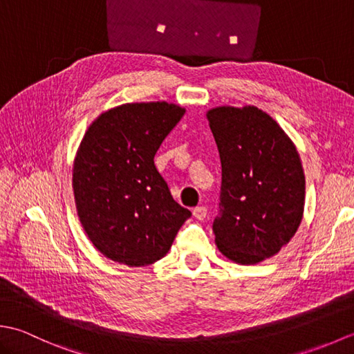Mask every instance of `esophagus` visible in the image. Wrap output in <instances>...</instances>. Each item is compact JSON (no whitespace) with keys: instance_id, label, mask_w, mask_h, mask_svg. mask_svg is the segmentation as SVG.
Masks as SVG:
<instances>
[{"instance_id":"34e87169","label":"esophagus","mask_w":354,"mask_h":354,"mask_svg":"<svg viewBox=\"0 0 354 354\" xmlns=\"http://www.w3.org/2000/svg\"><path fill=\"white\" fill-rule=\"evenodd\" d=\"M207 207H204V205H201V207H196L193 209V216L196 217L198 221H204L205 217H207Z\"/></svg>"}]
</instances>
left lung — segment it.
I'll return each mask as SVG.
<instances>
[{
    "instance_id": "left-lung-1",
    "label": "left lung",
    "mask_w": 354,
    "mask_h": 354,
    "mask_svg": "<svg viewBox=\"0 0 354 354\" xmlns=\"http://www.w3.org/2000/svg\"><path fill=\"white\" fill-rule=\"evenodd\" d=\"M222 165L219 251L240 265L272 257L295 236L304 212L299 155L272 117L255 106L207 112Z\"/></svg>"
}]
</instances>
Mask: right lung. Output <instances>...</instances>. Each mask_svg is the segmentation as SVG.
Instances as JSON below:
<instances>
[{
	"instance_id": "obj_1",
	"label": "right lung",
	"mask_w": 354,
	"mask_h": 354,
	"mask_svg": "<svg viewBox=\"0 0 354 354\" xmlns=\"http://www.w3.org/2000/svg\"><path fill=\"white\" fill-rule=\"evenodd\" d=\"M184 112L165 102L127 103L88 127L74 160L73 190L82 227L104 257L152 265L192 216L171 198L153 162Z\"/></svg>"
}]
</instances>
